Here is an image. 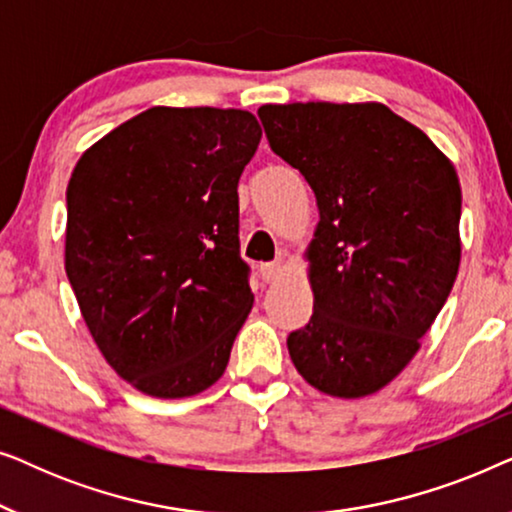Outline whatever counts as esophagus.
Returning a JSON list of instances; mask_svg holds the SVG:
<instances>
[{"label": "esophagus", "mask_w": 512, "mask_h": 512, "mask_svg": "<svg viewBox=\"0 0 512 512\" xmlns=\"http://www.w3.org/2000/svg\"><path fill=\"white\" fill-rule=\"evenodd\" d=\"M258 272H261L263 282H275L282 275V263H261L258 265Z\"/></svg>", "instance_id": "obj_1"}]
</instances>
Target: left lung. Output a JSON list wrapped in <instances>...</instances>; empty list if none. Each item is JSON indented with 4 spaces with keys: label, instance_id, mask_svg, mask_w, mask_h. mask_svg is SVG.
<instances>
[{
    "label": "left lung",
    "instance_id": "8db88e82",
    "mask_svg": "<svg viewBox=\"0 0 512 512\" xmlns=\"http://www.w3.org/2000/svg\"><path fill=\"white\" fill-rule=\"evenodd\" d=\"M258 116L319 209L305 251L314 312L286 340L293 366L321 394H375L417 354L457 279V170L380 102L263 104Z\"/></svg>",
    "mask_w": 512,
    "mask_h": 512
}]
</instances>
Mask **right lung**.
<instances>
[{"label":"right lung","instance_id":"right-lung-1","mask_svg":"<svg viewBox=\"0 0 512 512\" xmlns=\"http://www.w3.org/2000/svg\"><path fill=\"white\" fill-rule=\"evenodd\" d=\"M261 135L242 109L151 107L74 167L69 284L104 359L146 396H195L228 366L254 305L237 181Z\"/></svg>","mask_w":512,"mask_h":512}]
</instances>
